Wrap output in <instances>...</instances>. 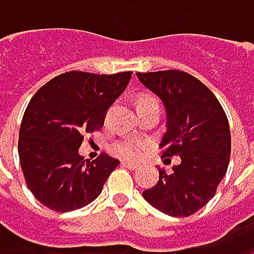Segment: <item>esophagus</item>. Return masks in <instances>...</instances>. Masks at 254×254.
I'll use <instances>...</instances> for the list:
<instances>
[{"instance_id":"esophagus-1","label":"esophagus","mask_w":254,"mask_h":254,"mask_svg":"<svg viewBox=\"0 0 254 254\" xmlns=\"http://www.w3.org/2000/svg\"><path fill=\"white\" fill-rule=\"evenodd\" d=\"M122 165L125 166V168H127V169H130V171H135L138 166L135 165V163H132V162H122Z\"/></svg>"}]
</instances>
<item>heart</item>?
<instances>
[{"label":"heart","mask_w":254,"mask_h":254,"mask_svg":"<svg viewBox=\"0 0 254 254\" xmlns=\"http://www.w3.org/2000/svg\"><path fill=\"white\" fill-rule=\"evenodd\" d=\"M144 106H159L157 100L150 97V95H144L139 98L138 101V109L144 107ZM112 151L127 160H136L141 157V154L148 148V142L145 141H138V139H132V138H124V139H118L112 144Z\"/></svg>","instance_id":"heart-1"}]
</instances>
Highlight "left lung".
<instances>
[{
    "mask_svg": "<svg viewBox=\"0 0 254 254\" xmlns=\"http://www.w3.org/2000/svg\"><path fill=\"white\" fill-rule=\"evenodd\" d=\"M136 76L166 107L168 130L160 144L163 157H181L171 174L159 169L157 184L142 197L166 215L191 216L210 201L227 174L228 118L215 94L187 72H138Z\"/></svg>",
    "mask_w": 254,
    "mask_h": 254,
    "instance_id": "obj_1",
    "label": "left lung"
}]
</instances>
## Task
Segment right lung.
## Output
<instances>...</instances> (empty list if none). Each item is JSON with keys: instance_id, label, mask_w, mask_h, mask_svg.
I'll list each match as a JSON object with an SVG mask.
<instances>
[{"instance_id": "1", "label": "right lung", "mask_w": 254, "mask_h": 254, "mask_svg": "<svg viewBox=\"0 0 254 254\" xmlns=\"http://www.w3.org/2000/svg\"><path fill=\"white\" fill-rule=\"evenodd\" d=\"M132 72L95 75L72 70L53 77L29 101L19 132V159L35 198L54 212L94 201L119 160L79 156L86 133L100 130L107 109L125 91Z\"/></svg>"}]
</instances>
